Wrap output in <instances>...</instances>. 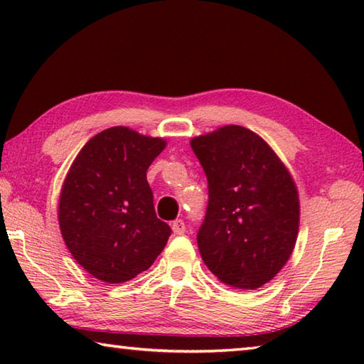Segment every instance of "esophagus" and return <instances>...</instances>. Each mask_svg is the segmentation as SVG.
Here are the masks:
<instances>
[{"label":"esophagus","mask_w":364,"mask_h":364,"mask_svg":"<svg viewBox=\"0 0 364 364\" xmlns=\"http://www.w3.org/2000/svg\"><path fill=\"white\" fill-rule=\"evenodd\" d=\"M171 230H173L175 234H184L186 232V225H184L183 220H175L171 223Z\"/></svg>","instance_id":"1"}]
</instances>
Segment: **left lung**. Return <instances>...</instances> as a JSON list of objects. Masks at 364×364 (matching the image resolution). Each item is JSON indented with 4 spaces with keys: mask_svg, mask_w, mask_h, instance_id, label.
<instances>
[{
    "mask_svg": "<svg viewBox=\"0 0 364 364\" xmlns=\"http://www.w3.org/2000/svg\"><path fill=\"white\" fill-rule=\"evenodd\" d=\"M208 181L197 232L207 268L226 286L258 289L279 273L299 234V194L291 173L257 133L221 127L191 139Z\"/></svg>",
    "mask_w": 364,
    "mask_h": 364,
    "instance_id": "8db88e82",
    "label": "left lung"
}]
</instances>
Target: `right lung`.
I'll list each match as a JSON object with an SVG mask.
<instances>
[{
    "label": "right lung",
    "mask_w": 364,
    "mask_h": 364,
    "mask_svg": "<svg viewBox=\"0 0 364 364\" xmlns=\"http://www.w3.org/2000/svg\"><path fill=\"white\" fill-rule=\"evenodd\" d=\"M167 143L127 127L107 128L73 160L59 199L72 257L96 279L120 284L151 267L171 230L154 210L146 171Z\"/></svg>",
    "instance_id": "right-lung-1"
}]
</instances>
